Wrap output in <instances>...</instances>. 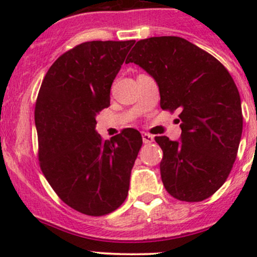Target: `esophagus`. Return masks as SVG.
Returning <instances> with one entry per match:
<instances>
[{
    "label": "esophagus",
    "instance_id": "34e87169",
    "mask_svg": "<svg viewBox=\"0 0 257 257\" xmlns=\"http://www.w3.org/2000/svg\"><path fill=\"white\" fill-rule=\"evenodd\" d=\"M142 138H143L144 144H150L154 142V137L152 134H148V133H142Z\"/></svg>",
    "mask_w": 257,
    "mask_h": 257
}]
</instances>
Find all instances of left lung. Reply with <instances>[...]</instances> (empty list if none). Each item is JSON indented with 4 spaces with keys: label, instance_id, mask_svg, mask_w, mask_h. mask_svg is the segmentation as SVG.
<instances>
[{
    "label": "left lung",
    "instance_id": "8db88e82",
    "mask_svg": "<svg viewBox=\"0 0 257 257\" xmlns=\"http://www.w3.org/2000/svg\"><path fill=\"white\" fill-rule=\"evenodd\" d=\"M125 63L154 78L162 109L180 112V141L155 137L165 189L178 200H205L229 177L239 149L242 112L234 79L215 57L175 36L138 41Z\"/></svg>",
    "mask_w": 257,
    "mask_h": 257
}]
</instances>
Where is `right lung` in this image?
<instances>
[{"mask_svg": "<svg viewBox=\"0 0 257 257\" xmlns=\"http://www.w3.org/2000/svg\"><path fill=\"white\" fill-rule=\"evenodd\" d=\"M136 41H92L62 54L48 69L36 102L40 165L72 209L102 216L126 199L143 144L124 129L103 142L95 116L110 104V87Z\"/></svg>", "mask_w": 257, "mask_h": 257, "instance_id": "add662e5", "label": "right lung"}]
</instances>
